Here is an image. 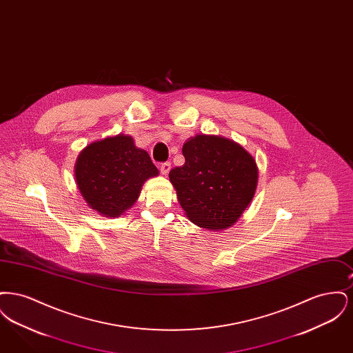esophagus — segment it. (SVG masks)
<instances>
[{
    "label": "esophagus",
    "mask_w": 353,
    "mask_h": 353,
    "mask_svg": "<svg viewBox=\"0 0 353 353\" xmlns=\"http://www.w3.org/2000/svg\"><path fill=\"white\" fill-rule=\"evenodd\" d=\"M160 170H161V173L163 174H168L169 170H170V163L169 161H165V163H161L160 164Z\"/></svg>",
    "instance_id": "34e87169"
}]
</instances>
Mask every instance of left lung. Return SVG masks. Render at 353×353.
<instances>
[{"mask_svg":"<svg viewBox=\"0 0 353 353\" xmlns=\"http://www.w3.org/2000/svg\"><path fill=\"white\" fill-rule=\"evenodd\" d=\"M185 164L169 172L185 214L208 230L230 228L254 197L258 168L233 140L196 134L183 147Z\"/></svg>","mask_w":353,"mask_h":353,"instance_id":"obj_1","label":"left lung"}]
</instances>
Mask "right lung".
Masks as SVG:
<instances>
[{
  "label": "right lung",
  "mask_w": 353,
  "mask_h": 353,
  "mask_svg": "<svg viewBox=\"0 0 353 353\" xmlns=\"http://www.w3.org/2000/svg\"><path fill=\"white\" fill-rule=\"evenodd\" d=\"M157 174L150 154L125 134L91 143L75 164V180L88 206L114 219L134 205L144 181Z\"/></svg>",
  "instance_id": "obj_1"
}]
</instances>
